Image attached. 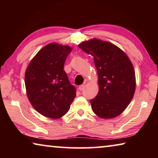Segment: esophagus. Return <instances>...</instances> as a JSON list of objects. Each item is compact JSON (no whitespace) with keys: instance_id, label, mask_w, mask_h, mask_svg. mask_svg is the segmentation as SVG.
I'll use <instances>...</instances> for the list:
<instances>
[{"instance_id":"34e87169","label":"esophagus","mask_w":158,"mask_h":158,"mask_svg":"<svg viewBox=\"0 0 158 158\" xmlns=\"http://www.w3.org/2000/svg\"><path fill=\"white\" fill-rule=\"evenodd\" d=\"M84 88H85V85H84V84H82V85H79V89L80 90H83L84 89Z\"/></svg>"}]
</instances>
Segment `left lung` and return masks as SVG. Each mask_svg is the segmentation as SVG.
Segmentation results:
<instances>
[{
	"mask_svg": "<svg viewBox=\"0 0 158 158\" xmlns=\"http://www.w3.org/2000/svg\"><path fill=\"white\" fill-rule=\"evenodd\" d=\"M78 46L93 56L97 69L99 91L90 101L93 112L104 119L119 116L130 103L136 89L135 69L129 57L115 44L97 38Z\"/></svg>",
	"mask_w": 158,
	"mask_h": 158,
	"instance_id": "1",
	"label": "left lung"
}]
</instances>
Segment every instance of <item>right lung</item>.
Segmentation results:
<instances>
[{"instance_id": "right-lung-1", "label": "right lung", "mask_w": 158, "mask_h": 158, "mask_svg": "<svg viewBox=\"0 0 158 158\" xmlns=\"http://www.w3.org/2000/svg\"><path fill=\"white\" fill-rule=\"evenodd\" d=\"M72 47L49 43L37 53L25 73L26 94L35 110L50 118L56 119L68 111L76 96L63 69Z\"/></svg>"}]
</instances>
